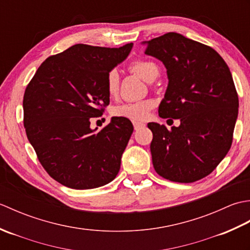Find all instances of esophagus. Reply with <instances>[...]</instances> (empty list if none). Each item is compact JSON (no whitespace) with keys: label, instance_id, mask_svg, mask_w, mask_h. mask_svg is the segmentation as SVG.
Listing matches in <instances>:
<instances>
[{"label":"esophagus","instance_id":"34e87169","mask_svg":"<svg viewBox=\"0 0 250 250\" xmlns=\"http://www.w3.org/2000/svg\"><path fill=\"white\" fill-rule=\"evenodd\" d=\"M133 126H134V130L137 131L142 128H144L145 124H143V122H140V121H133Z\"/></svg>","mask_w":250,"mask_h":250}]
</instances>
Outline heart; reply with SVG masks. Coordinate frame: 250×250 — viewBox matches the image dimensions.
<instances>
[{
    "mask_svg": "<svg viewBox=\"0 0 250 250\" xmlns=\"http://www.w3.org/2000/svg\"><path fill=\"white\" fill-rule=\"evenodd\" d=\"M130 71L137 74L146 82H152L159 75V67L155 62L149 60H135L130 63ZM120 76L117 70H111L106 76V90L109 97H115L119 91ZM152 104L149 101L124 103L111 109V115L131 120H143L149 114Z\"/></svg>",
    "mask_w": 250,
    "mask_h": 250,
    "instance_id": "1",
    "label": "heart"
}]
</instances>
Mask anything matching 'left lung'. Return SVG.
Returning <instances> with one entry per match:
<instances>
[{
    "mask_svg": "<svg viewBox=\"0 0 250 250\" xmlns=\"http://www.w3.org/2000/svg\"><path fill=\"white\" fill-rule=\"evenodd\" d=\"M145 54L167 68L161 118L179 119L171 130L149 122L156 172L176 183L209 175L229 151L238 114V97L225 60L209 46L175 32L143 42Z\"/></svg>",
    "mask_w": 250,
    "mask_h": 250,
    "instance_id": "obj_1",
    "label": "left lung"
}]
</instances>
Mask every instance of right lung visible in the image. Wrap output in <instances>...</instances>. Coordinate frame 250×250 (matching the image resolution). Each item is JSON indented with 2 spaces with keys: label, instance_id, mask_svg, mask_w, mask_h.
Returning a JSON list of instances; mask_svg holds the SVG:
<instances>
[{
  "label": "right lung",
  "instance_id": "right-lung-1",
  "mask_svg": "<svg viewBox=\"0 0 250 250\" xmlns=\"http://www.w3.org/2000/svg\"><path fill=\"white\" fill-rule=\"evenodd\" d=\"M132 47L76 44L47 58L25 89L26 136L46 172L65 187L98 188L119 172L133 125L113 117L97 132L90 128V119L102 116L109 104L106 76Z\"/></svg>",
  "mask_w": 250,
  "mask_h": 250
}]
</instances>
